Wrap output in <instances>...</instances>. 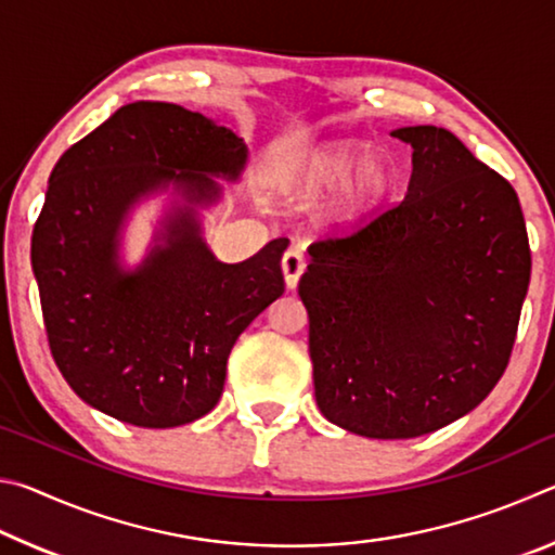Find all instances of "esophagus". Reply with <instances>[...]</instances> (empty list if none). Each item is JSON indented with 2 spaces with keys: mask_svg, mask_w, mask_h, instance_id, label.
Listing matches in <instances>:
<instances>
[{
  "mask_svg": "<svg viewBox=\"0 0 555 555\" xmlns=\"http://www.w3.org/2000/svg\"><path fill=\"white\" fill-rule=\"evenodd\" d=\"M281 269H284V279H286V286L294 288L298 284L300 274H304L306 269V259L300 255L298 249H288L284 259H281Z\"/></svg>",
  "mask_w": 555,
  "mask_h": 555,
  "instance_id": "1",
  "label": "esophagus"
}]
</instances>
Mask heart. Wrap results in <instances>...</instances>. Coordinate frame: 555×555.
<instances>
[{"label": "heart", "mask_w": 555, "mask_h": 555, "mask_svg": "<svg viewBox=\"0 0 555 555\" xmlns=\"http://www.w3.org/2000/svg\"><path fill=\"white\" fill-rule=\"evenodd\" d=\"M354 144H323L304 156V162L291 176V191L298 201H318L325 193L335 191L337 210L347 220L367 215L387 198L393 183V164L387 154H364Z\"/></svg>", "instance_id": "b5f03b06"}]
</instances>
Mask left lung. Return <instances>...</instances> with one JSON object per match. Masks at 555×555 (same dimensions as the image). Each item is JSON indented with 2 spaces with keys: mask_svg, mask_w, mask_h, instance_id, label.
Here are the masks:
<instances>
[{
  "mask_svg": "<svg viewBox=\"0 0 555 555\" xmlns=\"http://www.w3.org/2000/svg\"><path fill=\"white\" fill-rule=\"evenodd\" d=\"M406 198L315 240L298 294L315 401L367 438L473 411L509 364L531 279L519 198L448 129L403 127Z\"/></svg>",
  "mask_w": 555,
  "mask_h": 555,
  "instance_id": "obj_1",
  "label": "left lung"
}]
</instances>
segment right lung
Here are the masks:
<instances>
[{"mask_svg":"<svg viewBox=\"0 0 555 555\" xmlns=\"http://www.w3.org/2000/svg\"><path fill=\"white\" fill-rule=\"evenodd\" d=\"M247 149L228 127L171 102H131L73 144L51 171L31 234L46 337L78 397L121 424L183 426L222 397L232 345L284 294L269 242L242 264H222L191 215L134 274L117 267V228L139 195L162 183L188 201L218 195L208 176H237Z\"/></svg>","mask_w":555,"mask_h":555,"instance_id":"add662e5","label":"right lung"}]
</instances>
